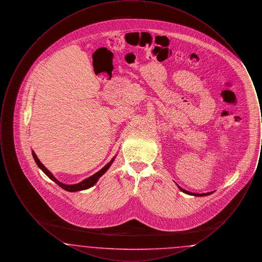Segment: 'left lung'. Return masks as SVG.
I'll list each match as a JSON object with an SVG mask.
<instances>
[{
	"label": "left lung",
	"mask_w": 262,
	"mask_h": 262,
	"mask_svg": "<svg viewBox=\"0 0 262 262\" xmlns=\"http://www.w3.org/2000/svg\"><path fill=\"white\" fill-rule=\"evenodd\" d=\"M178 187H179V188H180L183 192H185V193H187V194H189V195H194V196H205V195H209V194L213 193V191H211V192H206V193H194V192H189V191H187L186 189L182 188L180 186H178Z\"/></svg>",
	"instance_id": "1"
}]
</instances>
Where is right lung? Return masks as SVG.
Here are the masks:
<instances>
[{
  "label": "right lung",
  "instance_id": "1",
  "mask_svg": "<svg viewBox=\"0 0 262 262\" xmlns=\"http://www.w3.org/2000/svg\"><path fill=\"white\" fill-rule=\"evenodd\" d=\"M32 156H33L35 162L37 164L38 167H39L45 174H47L52 181H54L59 187H62V189L67 190V191H71V192H75V191H78V190H83V189H88L89 187H93V186L97 183V181L99 180L100 177L107 172V170L110 168V166L112 165V163L114 162V159H115V157H114L110 162L108 163L107 165H105L97 173L92 174L91 177H89L88 179L83 180L82 182H80V183H78V184H75V185H66V184H62L61 182H59V181L53 176V174L51 173L50 171H49L42 163L40 162V160L38 159L37 156H36V154H35L34 151H32Z\"/></svg>",
  "mask_w": 262,
  "mask_h": 262
}]
</instances>
